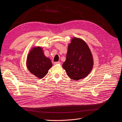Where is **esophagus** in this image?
<instances>
[{
    "mask_svg": "<svg viewBox=\"0 0 122 122\" xmlns=\"http://www.w3.org/2000/svg\"><path fill=\"white\" fill-rule=\"evenodd\" d=\"M57 64H61V62L60 61H56V62H54V65H57Z\"/></svg>",
    "mask_w": 122,
    "mask_h": 122,
    "instance_id": "1",
    "label": "esophagus"
}]
</instances>
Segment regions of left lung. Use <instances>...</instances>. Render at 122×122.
Masks as SVG:
<instances>
[{
	"instance_id": "1",
	"label": "left lung",
	"mask_w": 122,
	"mask_h": 122,
	"mask_svg": "<svg viewBox=\"0 0 122 122\" xmlns=\"http://www.w3.org/2000/svg\"><path fill=\"white\" fill-rule=\"evenodd\" d=\"M93 65L92 56L86 42L82 39L72 38L62 64L67 75L74 81L84 79L92 70Z\"/></svg>"
}]
</instances>
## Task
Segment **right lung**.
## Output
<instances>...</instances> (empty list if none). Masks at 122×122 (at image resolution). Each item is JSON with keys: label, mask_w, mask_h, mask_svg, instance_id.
Here are the masks:
<instances>
[{"label": "right lung", "mask_w": 122, "mask_h": 122, "mask_svg": "<svg viewBox=\"0 0 122 122\" xmlns=\"http://www.w3.org/2000/svg\"><path fill=\"white\" fill-rule=\"evenodd\" d=\"M52 66L51 60L45 56L42 48L40 46L33 47L28 54L26 60L27 69L38 79L44 77Z\"/></svg>", "instance_id": "1"}]
</instances>
